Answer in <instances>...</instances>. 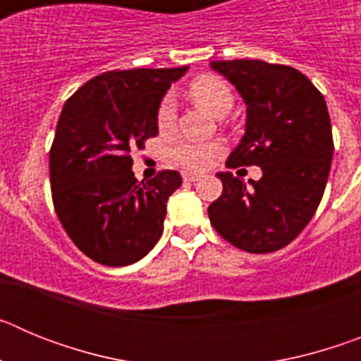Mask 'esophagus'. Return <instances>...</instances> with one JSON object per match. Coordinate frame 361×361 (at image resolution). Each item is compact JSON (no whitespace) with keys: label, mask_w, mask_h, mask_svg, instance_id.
<instances>
[{"label":"esophagus","mask_w":361,"mask_h":361,"mask_svg":"<svg viewBox=\"0 0 361 361\" xmlns=\"http://www.w3.org/2000/svg\"><path fill=\"white\" fill-rule=\"evenodd\" d=\"M200 177H202V175L195 173V171H183V178L186 180V183H195V180H199Z\"/></svg>","instance_id":"esophagus-1"}]
</instances>
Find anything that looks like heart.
<instances>
[{
	"label": "heart",
	"instance_id": "1",
	"mask_svg": "<svg viewBox=\"0 0 361 361\" xmlns=\"http://www.w3.org/2000/svg\"><path fill=\"white\" fill-rule=\"evenodd\" d=\"M190 94L208 108L212 114L222 117L233 106V92L226 81L215 75H202L190 85ZM177 121V101L171 94L164 95L157 108V126L161 132H171ZM222 152V142L197 141V139H180L171 149L178 164L202 170Z\"/></svg>",
	"mask_w": 361,
	"mask_h": 361
}]
</instances>
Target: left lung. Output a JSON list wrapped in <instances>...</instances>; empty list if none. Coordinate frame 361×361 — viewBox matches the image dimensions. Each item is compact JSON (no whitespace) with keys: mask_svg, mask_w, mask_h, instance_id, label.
<instances>
[{"mask_svg":"<svg viewBox=\"0 0 361 361\" xmlns=\"http://www.w3.org/2000/svg\"><path fill=\"white\" fill-rule=\"evenodd\" d=\"M245 103V133L226 166H260L251 188L216 173L222 195L208 213L220 237L247 253H273L295 240L324 197L333 132L324 95L293 66L257 59L212 61Z\"/></svg>","mask_w":361,"mask_h":361,"instance_id":"1","label":"left lung"}]
</instances>
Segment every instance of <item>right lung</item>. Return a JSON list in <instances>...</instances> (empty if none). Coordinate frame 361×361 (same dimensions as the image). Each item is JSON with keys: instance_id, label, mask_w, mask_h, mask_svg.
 <instances>
[{"instance_id": "add662e5", "label": "right lung", "mask_w": 361, "mask_h": 361, "mask_svg": "<svg viewBox=\"0 0 361 361\" xmlns=\"http://www.w3.org/2000/svg\"><path fill=\"white\" fill-rule=\"evenodd\" d=\"M186 70H111L63 106L50 148L54 208L73 244L97 264L128 266L161 238L166 202L183 178L164 170L137 180L130 153L157 135L159 103Z\"/></svg>"}]
</instances>
